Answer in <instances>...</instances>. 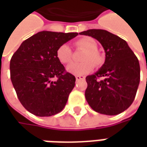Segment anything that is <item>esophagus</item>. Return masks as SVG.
<instances>
[{
	"label": "esophagus",
	"instance_id": "obj_1",
	"mask_svg": "<svg viewBox=\"0 0 147 147\" xmlns=\"http://www.w3.org/2000/svg\"><path fill=\"white\" fill-rule=\"evenodd\" d=\"M76 79L77 81H79V80H84L85 76H76Z\"/></svg>",
	"mask_w": 147,
	"mask_h": 147
}]
</instances>
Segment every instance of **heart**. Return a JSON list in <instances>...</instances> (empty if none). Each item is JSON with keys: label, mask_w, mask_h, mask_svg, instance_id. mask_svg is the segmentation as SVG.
<instances>
[{"label": "heart", "mask_w": 147, "mask_h": 147, "mask_svg": "<svg viewBox=\"0 0 147 147\" xmlns=\"http://www.w3.org/2000/svg\"><path fill=\"white\" fill-rule=\"evenodd\" d=\"M75 45L78 49L85 50L81 63H71L67 66V71L73 75H85L91 71L94 65L98 67L103 62L102 56L98 49V45L94 39L90 38H83L77 40ZM57 57L62 64H68L72 58V50L70 45L63 44L58 48Z\"/></svg>", "instance_id": "b5f03b06"}]
</instances>
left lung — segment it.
<instances>
[{"mask_svg": "<svg viewBox=\"0 0 147 147\" xmlns=\"http://www.w3.org/2000/svg\"><path fill=\"white\" fill-rule=\"evenodd\" d=\"M97 39L104 48L105 61L95 74L86 77V102L99 113L113 116L132 104L140 81L138 58L126 41L101 29L80 32ZM104 77L103 80L98 78Z\"/></svg>", "mask_w": 147, "mask_h": 147, "instance_id": "8db88e82", "label": "left lung"}]
</instances>
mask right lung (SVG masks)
<instances>
[{
  "label": "right lung",
  "instance_id": "add662e5",
  "mask_svg": "<svg viewBox=\"0 0 147 147\" xmlns=\"http://www.w3.org/2000/svg\"><path fill=\"white\" fill-rule=\"evenodd\" d=\"M78 35L43 30L21 44L10 61V76L21 104L38 117H50L62 111L76 77L66 72L58 60V48ZM53 78L58 80L52 81Z\"/></svg>",
  "mask_w": 147,
  "mask_h": 147
}]
</instances>
